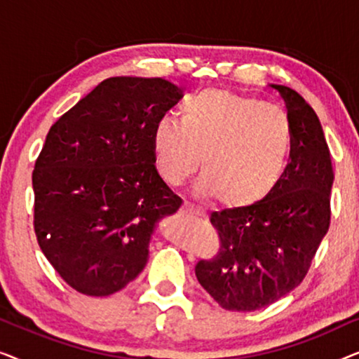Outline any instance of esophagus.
<instances>
[{"label": "esophagus", "instance_id": "1", "mask_svg": "<svg viewBox=\"0 0 359 359\" xmlns=\"http://www.w3.org/2000/svg\"><path fill=\"white\" fill-rule=\"evenodd\" d=\"M181 210L186 214H191V215H203V209L198 208V205L191 204L189 201H184L183 205H181Z\"/></svg>", "mask_w": 359, "mask_h": 359}]
</instances>
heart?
<instances>
[{"mask_svg": "<svg viewBox=\"0 0 359 359\" xmlns=\"http://www.w3.org/2000/svg\"><path fill=\"white\" fill-rule=\"evenodd\" d=\"M292 145L291 121L281 107L219 88L188 97L180 122L161 117L151 132L154 163L165 183H183L201 153L198 193L233 208L257 204L278 188Z\"/></svg>", "mask_w": 359, "mask_h": 359, "instance_id": "1", "label": "heart"}]
</instances>
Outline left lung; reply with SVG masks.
<instances>
[{"instance_id":"8db88e82","label":"left lung","mask_w":359,"mask_h":359,"mask_svg":"<svg viewBox=\"0 0 359 359\" xmlns=\"http://www.w3.org/2000/svg\"><path fill=\"white\" fill-rule=\"evenodd\" d=\"M271 86L292 127L289 168L259 203L210 214L219 252L196 264L199 284L225 311H258L297 287L330 227L333 168L320 121L297 91Z\"/></svg>"}]
</instances>
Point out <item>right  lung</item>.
<instances>
[{
  "instance_id": "1",
  "label": "right lung",
  "mask_w": 359,
  "mask_h": 359,
  "mask_svg": "<svg viewBox=\"0 0 359 359\" xmlns=\"http://www.w3.org/2000/svg\"><path fill=\"white\" fill-rule=\"evenodd\" d=\"M183 97L163 78L112 76L50 127L32 171L34 230L63 281L109 296L139 276L155 224L180 209L151 132Z\"/></svg>"
}]
</instances>
